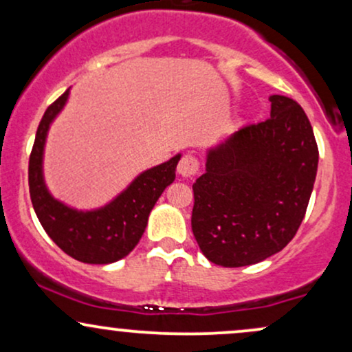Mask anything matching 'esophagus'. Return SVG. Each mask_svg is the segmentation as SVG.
I'll return each mask as SVG.
<instances>
[{"mask_svg": "<svg viewBox=\"0 0 352 352\" xmlns=\"http://www.w3.org/2000/svg\"><path fill=\"white\" fill-rule=\"evenodd\" d=\"M199 160H197L195 157L184 155L179 162V167H177V172H179V175L184 177V179H192V177L199 172Z\"/></svg>", "mask_w": 352, "mask_h": 352, "instance_id": "obj_1", "label": "esophagus"}]
</instances>
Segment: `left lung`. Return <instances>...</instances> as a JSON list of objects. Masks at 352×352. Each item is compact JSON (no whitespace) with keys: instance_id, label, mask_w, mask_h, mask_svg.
Instances as JSON below:
<instances>
[{"instance_id":"obj_1","label":"left lung","mask_w":352,"mask_h":352,"mask_svg":"<svg viewBox=\"0 0 352 352\" xmlns=\"http://www.w3.org/2000/svg\"><path fill=\"white\" fill-rule=\"evenodd\" d=\"M272 114L207 151L193 184L192 232L212 263L238 268L281 252L296 235L318 172V145L300 104L270 96Z\"/></svg>"}]
</instances>
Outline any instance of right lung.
<instances>
[{"mask_svg": "<svg viewBox=\"0 0 352 352\" xmlns=\"http://www.w3.org/2000/svg\"><path fill=\"white\" fill-rule=\"evenodd\" d=\"M69 99V89L44 112L30 157V195L44 232L74 260L89 265H109L127 256L147 227L153 205L175 180L180 153L167 162L147 168L127 188L104 207L78 210L54 199L43 173L44 145L52 120Z\"/></svg>", "mask_w": 352, "mask_h": 352, "instance_id": "obj_1", "label": "right lung"}]
</instances>
